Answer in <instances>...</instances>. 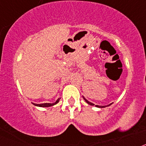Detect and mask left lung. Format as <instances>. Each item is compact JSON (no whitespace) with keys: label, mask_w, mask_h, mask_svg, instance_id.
<instances>
[{"label":"left lung","mask_w":146,"mask_h":146,"mask_svg":"<svg viewBox=\"0 0 146 146\" xmlns=\"http://www.w3.org/2000/svg\"><path fill=\"white\" fill-rule=\"evenodd\" d=\"M83 99H84L85 101H86V102H87L88 104H90V105H92V106H94V104H93V103H91V102H88V100H87V99H85L84 97H83ZM110 104H109V105H108V106H110ZM96 107H97V108H105V107H107V106H99V105H96Z\"/></svg>","instance_id":"1"}]
</instances>
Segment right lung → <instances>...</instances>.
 Wrapping results in <instances>:
<instances>
[{"instance_id":"right-lung-1","label":"right lung","mask_w":146,"mask_h":146,"mask_svg":"<svg viewBox=\"0 0 146 146\" xmlns=\"http://www.w3.org/2000/svg\"><path fill=\"white\" fill-rule=\"evenodd\" d=\"M60 99H58L57 101L55 102V103H44V104H35V103H33L34 104L35 106H38V107H42V108H47V107H50V106H53L54 104H57L58 102H59Z\"/></svg>"}]
</instances>
